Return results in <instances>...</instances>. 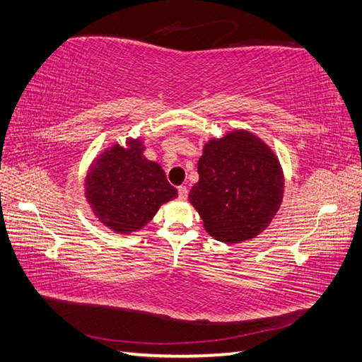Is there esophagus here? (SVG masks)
Here are the masks:
<instances>
[{"label": "esophagus", "instance_id": "1", "mask_svg": "<svg viewBox=\"0 0 362 362\" xmlns=\"http://www.w3.org/2000/svg\"><path fill=\"white\" fill-rule=\"evenodd\" d=\"M187 195H189V190L186 186H180L178 187V197L180 199H187Z\"/></svg>", "mask_w": 362, "mask_h": 362}]
</instances>
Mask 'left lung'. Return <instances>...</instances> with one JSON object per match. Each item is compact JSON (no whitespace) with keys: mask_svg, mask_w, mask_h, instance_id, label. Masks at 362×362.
<instances>
[{"mask_svg":"<svg viewBox=\"0 0 362 362\" xmlns=\"http://www.w3.org/2000/svg\"><path fill=\"white\" fill-rule=\"evenodd\" d=\"M199 180L189 202L209 235L240 243L269 226L284 199V172L274 151L246 130L204 144Z\"/></svg>","mask_w":362,"mask_h":362,"instance_id":"8db88e82","label":"left lung"}]
</instances>
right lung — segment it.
<instances>
[{"label": "right lung", "mask_w": 362, "mask_h": 362, "mask_svg": "<svg viewBox=\"0 0 362 362\" xmlns=\"http://www.w3.org/2000/svg\"><path fill=\"white\" fill-rule=\"evenodd\" d=\"M141 138L103 150L85 178V197L98 221L116 234L142 229L159 207L178 197L155 160L144 156Z\"/></svg>", "instance_id": "obj_1"}]
</instances>
